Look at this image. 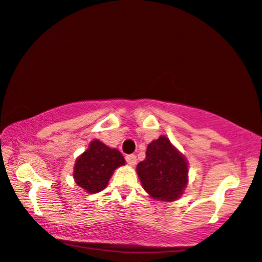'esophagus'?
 <instances>
[{"label":"esophagus","mask_w":262,"mask_h":262,"mask_svg":"<svg viewBox=\"0 0 262 262\" xmlns=\"http://www.w3.org/2000/svg\"><path fill=\"white\" fill-rule=\"evenodd\" d=\"M125 160H127V163L129 166H135V163H137V156L135 155L125 156Z\"/></svg>","instance_id":"34e87169"}]
</instances>
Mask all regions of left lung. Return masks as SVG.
Wrapping results in <instances>:
<instances>
[{
    "label": "left lung",
    "instance_id": "obj_1",
    "mask_svg": "<svg viewBox=\"0 0 262 262\" xmlns=\"http://www.w3.org/2000/svg\"><path fill=\"white\" fill-rule=\"evenodd\" d=\"M137 173L144 190L157 201H176L189 182L187 159L166 135L147 145L146 157L138 163Z\"/></svg>",
    "mask_w": 262,
    "mask_h": 262
}]
</instances>
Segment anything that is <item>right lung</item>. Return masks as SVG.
<instances>
[{"label":"right lung","instance_id":"1","mask_svg":"<svg viewBox=\"0 0 262 262\" xmlns=\"http://www.w3.org/2000/svg\"><path fill=\"white\" fill-rule=\"evenodd\" d=\"M124 163V157L117 149L95 139L75 160L74 182L88 194H96L107 187L115 169Z\"/></svg>","mask_w":262,"mask_h":262}]
</instances>
